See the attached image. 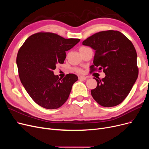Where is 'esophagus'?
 <instances>
[{
    "instance_id": "obj_1",
    "label": "esophagus",
    "mask_w": 149,
    "mask_h": 149,
    "mask_svg": "<svg viewBox=\"0 0 149 149\" xmlns=\"http://www.w3.org/2000/svg\"><path fill=\"white\" fill-rule=\"evenodd\" d=\"M79 79L80 80H81V81H84V80H86L87 79V77H84V76H80L79 77Z\"/></svg>"
}]
</instances>
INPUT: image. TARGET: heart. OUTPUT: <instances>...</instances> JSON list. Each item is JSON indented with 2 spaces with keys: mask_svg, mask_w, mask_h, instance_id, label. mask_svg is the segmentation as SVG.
<instances>
[{
  "mask_svg": "<svg viewBox=\"0 0 149 149\" xmlns=\"http://www.w3.org/2000/svg\"><path fill=\"white\" fill-rule=\"evenodd\" d=\"M85 48V47L82 46V47H81L80 48ZM75 71H76L77 72L80 73V74H81V73L83 72V70H82L81 69H80V68H75Z\"/></svg>",
  "mask_w": 149,
  "mask_h": 149,
  "instance_id": "heart-1",
  "label": "heart"
}]
</instances>
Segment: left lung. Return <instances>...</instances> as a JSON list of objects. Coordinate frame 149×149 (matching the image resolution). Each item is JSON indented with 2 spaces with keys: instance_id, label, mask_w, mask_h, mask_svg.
Returning a JSON list of instances; mask_svg holds the SVG:
<instances>
[{
  "instance_id": "obj_1",
  "label": "left lung",
  "mask_w": 149,
  "mask_h": 149,
  "mask_svg": "<svg viewBox=\"0 0 149 149\" xmlns=\"http://www.w3.org/2000/svg\"><path fill=\"white\" fill-rule=\"evenodd\" d=\"M95 50L91 72L98 67L106 76L97 82L91 95L103 107L118 105L127 97L138 76L137 54L132 43L118 31H101L83 42Z\"/></svg>"
}]
</instances>
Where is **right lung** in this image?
Wrapping results in <instances>:
<instances>
[{"label":"right lung","mask_w":149,"mask_h":149,"mask_svg":"<svg viewBox=\"0 0 149 149\" xmlns=\"http://www.w3.org/2000/svg\"><path fill=\"white\" fill-rule=\"evenodd\" d=\"M51 33L29 36L19 50L16 63L23 87L35 102L45 109L61 107L68 100L78 77L69 74L63 79L54 74L56 65L63 63L66 51L80 42Z\"/></svg>","instance_id":"add662e5"}]
</instances>
